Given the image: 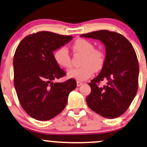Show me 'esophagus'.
<instances>
[{"instance_id": "34e87169", "label": "esophagus", "mask_w": 147, "mask_h": 147, "mask_svg": "<svg viewBox=\"0 0 147 147\" xmlns=\"http://www.w3.org/2000/svg\"><path fill=\"white\" fill-rule=\"evenodd\" d=\"M76 83H77V86L79 87V86H80L81 85H82V84H83V82H80V81H77Z\"/></svg>"}]
</instances>
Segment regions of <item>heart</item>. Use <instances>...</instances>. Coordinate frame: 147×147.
<instances>
[{
	"instance_id": "obj_1",
	"label": "heart",
	"mask_w": 147,
	"mask_h": 147,
	"mask_svg": "<svg viewBox=\"0 0 147 147\" xmlns=\"http://www.w3.org/2000/svg\"><path fill=\"white\" fill-rule=\"evenodd\" d=\"M73 50L76 53L83 54L81 65L79 68L72 69L67 72L69 78L77 80H85L103 68L105 57L103 53L98 49H95L93 44L84 39H78L73 44ZM54 60L60 67L70 68L71 65V57L68 50L65 47L59 48L53 53Z\"/></svg>"
}]
</instances>
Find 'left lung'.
Segmentation results:
<instances>
[{"instance_id": "left-lung-1", "label": "left lung", "mask_w": 147, "mask_h": 147, "mask_svg": "<svg viewBox=\"0 0 147 147\" xmlns=\"http://www.w3.org/2000/svg\"><path fill=\"white\" fill-rule=\"evenodd\" d=\"M80 37L98 39L106 53L99 74L89 82L92 90L86 98L87 105L105 118L118 117L126 111L138 91L139 65L134 49L123 35L105 30ZM103 80L107 85L98 86Z\"/></svg>"}]
</instances>
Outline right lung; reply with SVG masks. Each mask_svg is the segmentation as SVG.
Returning <instances> with one entry per match:
<instances>
[{
  "mask_svg": "<svg viewBox=\"0 0 147 147\" xmlns=\"http://www.w3.org/2000/svg\"><path fill=\"white\" fill-rule=\"evenodd\" d=\"M73 39L42 31L21 40L14 55V87L21 106L31 117L47 121L60 114L76 87L74 79L54 80L66 75L54 60V51Z\"/></svg>",
  "mask_w": 147,
  "mask_h": 147,
  "instance_id": "right-lung-1",
  "label": "right lung"
}]
</instances>
